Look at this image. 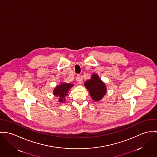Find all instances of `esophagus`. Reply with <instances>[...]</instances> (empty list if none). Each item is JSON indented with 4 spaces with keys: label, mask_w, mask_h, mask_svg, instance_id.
Masks as SVG:
<instances>
[{
    "label": "esophagus",
    "mask_w": 157,
    "mask_h": 157,
    "mask_svg": "<svg viewBox=\"0 0 157 157\" xmlns=\"http://www.w3.org/2000/svg\"><path fill=\"white\" fill-rule=\"evenodd\" d=\"M82 78L81 75H78L76 77V81L78 82V84H81L82 83Z\"/></svg>",
    "instance_id": "1"
}]
</instances>
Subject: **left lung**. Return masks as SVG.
I'll list each match as a JSON object with an SVG mask.
<instances>
[{"instance_id":"obj_1","label":"left lung","mask_w":157,"mask_h":157,"mask_svg":"<svg viewBox=\"0 0 157 157\" xmlns=\"http://www.w3.org/2000/svg\"><path fill=\"white\" fill-rule=\"evenodd\" d=\"M84 86L94 101H101L106 93V86L97 74L92 75L91 78L84 82Z\"/></svg>"}]
</instances>
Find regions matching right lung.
Returning <instances> with one entry per match:
<instances>
[{
    "mask_svg": "<svg viewBox=\"0 0 157 157\" xmlns=\"http://www.w3.org/2000/svg\"><path fill=\"white\" fill-rule=\"evenodd\" d=\"M73 85L67 83H61L59 86H57L53 90V94L59 98L58 101L59 102H64L66 101L65 97L67 95L68 91L70 88Z\"/></svg>",
    "mask_w": 157,
    "mask_h": 157,
    "instance_id": "obj_1",
    "label": "right lung"
}]
</instances>
